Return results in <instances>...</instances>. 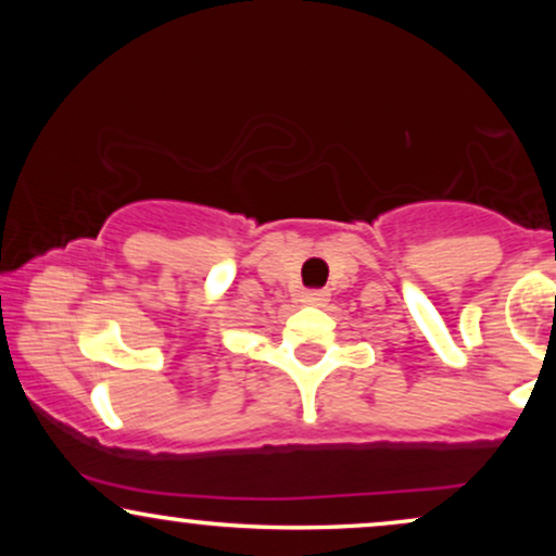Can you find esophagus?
Masks as SVG:
<instances>
[{"label":"esophagus","instance_id":"esophagus-1","mask_svg":"<svg viewBox=\"0 0 556 556\" xmlns=\"http://www.w3.org/2000/svg\"><path fill=\"white\" fill-rule=\"evenodd\" d=\"M305 305H324L329 300V292L327 290H305L303 295H300Z\"/></svg>","mask_w":556,"mask_h":556}]
</instances>
